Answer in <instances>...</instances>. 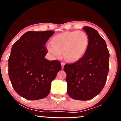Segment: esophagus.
<instances>
[{
	"label": "esophagus",
	"mask_w": 121,
	"mask_h": 121,
	"mask_svg": "<svg viewBox=\"0 0 121 121\" xmlns=\"http://www.w3.org/2000/svg\"><path fill=\"white\" fill-rule=\"evenodd\" d=\"M65 63H63V62H61V67H62V69H63V68H64V65H65Z\"/></svg>",
	"instance_id": "34e87169"
}]
</instances>
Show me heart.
Returning <instances> with one entry per match:
<instances>
[{
    "label": "heart",
    "instance_id": "heart-1",
    "mask_svg": "<svg viewBox=\"0 0 121 121\" xmlns=\"http://www.w3.org/2000/svg\"><path fill=\"white\" fill-rule=\"evenodd\" d=\"M90 39L84 31H65L53 37L48 48L49 53L54 56L62 53L65 62L73 63L82 59L89 46Z\"/></svg>",
    "mask_w": 121,
    "mask_h": 121
}]
</instances>
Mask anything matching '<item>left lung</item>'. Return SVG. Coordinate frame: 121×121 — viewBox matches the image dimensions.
Here are the masks:
<instances>
[{
    "label": "left lung",
    "mask_w": 121,
    "mask_h": 121,
    "mask_svg": "<svg viewBox=\"0 0 121 121\" xmlns=\"http://www.w3.org/2000/svg\"><path fill=\"white\" fill-rule=\"evenodd\" d=\"M90 39L85 56L80 61L65 65L67 93L73 99L89 100L103 89L109 71V53L105 40L97 30L84 26Z\"/></svg>",
    "instance_id": "8db88e82"
}]
</instances>
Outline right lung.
Wrapping results in <instances>:
<instances>
[{"instance_id":"add662e5","label":"right lung","mask_w":121,"mask_h":121,"mask_svg":"<svg viewBox=\"0 0 121 121\" xmlns=\"http://www.w3.org/2000/svg\"><path fill=\"white\" fill-rule=\"evenodd\" d=\"M51 30L28 31L14 43L9 59V75L14 89L25 99L36 100L48 95L51 82L61 69L60 61L45 59V45Z\"/></svg>"}]
</instances>
